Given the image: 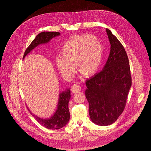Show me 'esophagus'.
Instances as JSON below:
<instances>
[{
    "label": "esophagus",
    "instance_id": "1",
    "mask_svg": "<svg viewBox=\"0 0 151 151\" xmlns=\"http://www.w3.org/2000/svg\"><path fill=\"white\" fill-rule=\"evenodd\" d=\"M71 92H72L73 93H78L81 91V88L80 86V84H73L72 86H71Z\"/></svg>",
    "mask_w": 151,
    "mask_h": 151
}]
</instances>
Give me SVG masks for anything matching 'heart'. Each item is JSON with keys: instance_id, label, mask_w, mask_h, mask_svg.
Masks as SVG:
<instances>
[{"instance_id": "heart-1", "label": "heart", "mask_w": 151, "mask_h": 151, "mask_svg": "<svg viewBox=\"0 0 151 151\" xmlns=\"http://www.w3.org/2000/svg\"><path fill=\"white\" fill-rule=\"evenodd\" d=\"M103 46L100 40L93 35H76L63 45L61 55L55 59L57 68L62 75L71 76L75 67L84 76L96 73L102 59Z\"/></svg>"}]
</instances>
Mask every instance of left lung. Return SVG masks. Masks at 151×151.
Segmentation results:
<instances>
[{
  "label": "left lung",
  "instance_id": "left-lung-1",
  "mask_svg": "<svg viewBox=\"0 0 151 151\" xmlns=\"http://www.w3.org/2000/svg\"><path fill=\"white\" fill-rule=\"evenodd\" d=\"M106 30L111 44L109 58L102 71L86 81L91 119L101 126L116 121L124 110L132 86L127 54L116 36Z\"/></svg>",
  "mask_w": 151,
  "mask_h": 151
}]
</instances>
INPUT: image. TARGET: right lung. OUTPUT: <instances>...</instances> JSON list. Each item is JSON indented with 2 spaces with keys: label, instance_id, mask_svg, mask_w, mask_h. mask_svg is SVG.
<instances>
[{
  "label": "right lung",
  "instance_id": "1",
  "mask_svg": "<svg viewBox=\"0 0 151 151\" xmlns=\"http://www.w3.org/2000/svg\"><path fill=\"white\" fill-rule=\"evenodd\" d=\"M59 32H43L38 34L32 42L30 45L27 47L24 54L23 55V59L26 55L32 50L34 47L38 45L46 43L50 41L52 38L60 35ZM70 89H67L59 94V99L58 102V106L56 111L54 115L50 119H42L39 117L32 114L38 123L45 127V128L52 130H57L62 128L69 121L70 112L68 109V102L70 99ZM29 110V109H28Z\"/></svg>",
  "mask_w": 151,
  "mask_h": 151
}]
</instances>
